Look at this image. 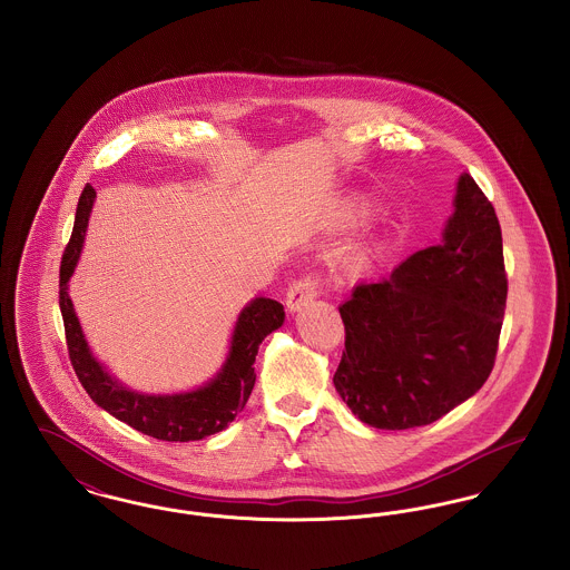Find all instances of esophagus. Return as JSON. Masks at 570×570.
<instances>
[{"label": "esophagus", "mask_w": 570, "mask_h": 570, "mask_svg": "<svg viewBox=\"0 0 570 570\" xmlns=\"http://www.w3.org/2000/svg\"><path fill=\"white\" fill-rule=\"evenodd\" d=\"M321 286H323V275L321 273H305L298 279H295L288 286L286 293V305L291 312H298L301 307H305L309 301L321 295Z\"/></svg>", "instance_id": "obj_1"}]
</instances>
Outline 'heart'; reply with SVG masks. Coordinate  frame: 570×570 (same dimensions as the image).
I'll list each match as a JSON object with an SVG mask.
<instances>
[{
  "label": "heart",
  "instance_id": "b5f03b06",
  "mask_svg": "<svg viewBox=\"0 0 570 570\" xmlns=\"http://www.w3.org/2000/svg\"><path fill=\"white\" fill-rule=\"evenodd\" d=\"M354 263H358V256H356V258H354Z\"/></svg>",
  "mask_w": 570,
  "mask_h": 570
}]
</instances>
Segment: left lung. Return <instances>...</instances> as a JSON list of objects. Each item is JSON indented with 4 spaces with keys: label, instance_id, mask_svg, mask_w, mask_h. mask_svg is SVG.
I'll use <instances>...</instances> for the list:
<instances>
[{
    "label": "left lung",
    "instance_id": "obj_1",
    "mask_svg": "<svg viewBox=\"0 0 570 570\" xmlns=\"http://www.w3.org/2000/svg\"><path fill=\"white\" fill-rule=\"evenodd\" d=\"M507 293L495 209L461 175L442 242L391 277L361 282L340 305L346 351L333 376L337 393L372 428L434 423L489 379Z\"/></svg>",
    "mask_w": 570,
    "mask_h": 570
}]
</instances>
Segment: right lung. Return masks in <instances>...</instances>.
Here are the masks:
<instances>
[{
	"instance_id": "1",
	"label": "right lung",
	"mask_w": 570,
	"mask_h": 570,
	"mask_svg": "<svg viewBox=\"0 0 570 570\" xmlns=\"http://www.w3.org/2000/svg\"><path fill=\"white\" fill-rule=\"evenodd\" d=\"M94 196V188L85 186L77 207L72 237L63 249L59 267V309L66 328L68 356L77 379L81 380L82 389L98 406L105 407L115 419L128 423L140 434L166 442H190L222 432L244 410L256 382L254 361L258 346L284 323V305L273 298L258 297L245 307L235 326L228 358L217 379L209 384L191 393L164 397L128 391L117 380L110 379L89 353L72 301L68 297V279L75 273L81 254Z\"/></svg>"
}]
</instances>
